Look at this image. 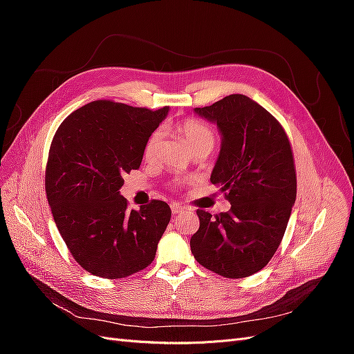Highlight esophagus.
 <instances>
[{"label":"esophagus","mask_w":354,"mask_h":354,"mask_svg":"<svg viewBox=\"0 0 354 354\" xmlns=\"http://www.w3.org/2000/svg\"><path fill=\"white\" fill-rule=\"evenodd\" d=\"M185 207H181V205H177V203H171V211H173V214H181V212H185Z\"/></svg>","instance_id":"1"}]
</instances>
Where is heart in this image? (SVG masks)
Here are the masks:
<instances>
[{"mask_svg":"<svg viewBox=\"0 0 354 354\" xmlns=\"http://www.w3.org/2000/svg\"><path fill=\"white\" fill-rule=\"evenodd\" d=\"M177 128L194 152L201 147H212L214 142H216V134L211 128L202 121L195 120V118H187V120L181 121ZM160 138H162V128H156L149 134L143 149V155L147 160L155 158Z\"/></svg>","mask_w":354,"mask_h":354,"instance_id":"b5f03b06","label":"heart"}]
</instances>
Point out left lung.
Returning <instances> with one entry per match:
<instances>
[{
    "mask_svg": "<svg viewBox=\"0 0 354 354\" xmlns=\"http://www.w3.org/2000/svg\"><path fill=\"white\" fill-rule=\"evenodd\" d=\"M195 112L220 128L211 183L232 207L216 216L196 211L199 229L190 250L205 269L241 279L267 266L282 242L297 196L292 147L281 122L243 94Z\"/></svg>",
    "mask_w": 354,
    "mask_h": 354,
    "instance_id": "obj_1",
    "label": "left lung"
}]
</instances>
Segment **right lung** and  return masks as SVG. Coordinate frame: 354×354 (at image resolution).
I'll return each instance as SVG.
<instances>
[{"label": "right lung", "mask_w": 354, "mask_h": 354, "mask_svg": "<svg viewBox=\"0 0 354 354\" xmlns=\"http://www.w3.org/2000/svg\"><path fill=\"white\" fill-rule=\"evenodd\" d=\"M168 113L95 100L72 112L53 137L46 194L53 218L82 269L104 279L140 272L155 259L171 209L152 199L128 209L124 174L138 169L149 134Z\"/></svg>", "instance_id": "add662e5"}]
</instances>
